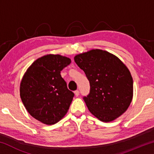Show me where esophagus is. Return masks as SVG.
Instances as JSON below:
<instances>
[{"label":"esophagus","mask_w":154,"mask_h":154,"mask_svg":"<svg viewBox=\"0 0 154 154\" xmlns=\"http://www.w3.org/2000/svg\"><path fill=\"white\" fill-rule=\"evenodd\" d=\"M75 95L76 96H78L79 95V90H76V91H75Z\"/></svg>","instance_id":"34e87169"}]
</instances>
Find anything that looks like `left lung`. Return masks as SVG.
Segmentation results:
<instances>
[{
  "mask_svg": "<svg viewBox=\"0 0 154 154\" xmlns=\"http://www.w3.org/2000/svg\"><path fill=\"white\" fill-rule=\"evenodd\" d=\"M74 60L90 82V93L83 100L90 113L105 122L122 116L133 96V80L126 65L98 49L78 54Z\"/></svg>",
  "mask_w": 154,
  "mask_h": 154,
  "instance_id": "left-lung-1",
  "label": "left lung"
}]
</instances>
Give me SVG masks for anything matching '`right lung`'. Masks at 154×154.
Here are the masks:
<instances>
[{
    "label": "right lung",
    "mask_w": 154,
    "mask_h": 154,
    "mask_svg": "<svg viewBox=\"0 0 154 154\" xmlns=\"http://www.w3.org/2000/svg\"><path fill=\"white\" fill-rule=\"evenodd\" d=\"M71 59L48 54L27 69L20 83V97L28 113L47 125L58 122L66 114L74 96L60 72Z\"/></svg>",
    "instance_id": "1"
}]
</instances>
